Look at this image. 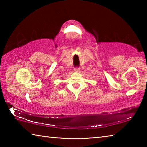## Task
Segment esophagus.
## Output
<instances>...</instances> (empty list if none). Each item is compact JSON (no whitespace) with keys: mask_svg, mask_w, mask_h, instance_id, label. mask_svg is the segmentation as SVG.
Listing matches in <instances>:
<instances>
[{"mask_svg":"<svg viewBox=\"0 0 147 147\" xmlns=\"http://www.w3.org/2000/svg\"><path fill=\"white\" fill-rule=\"evenodd\" d=\"M74 71H76V72H78V71H80V69L78 67H76V68H74Z\"/></svg>","mask_w":147,"mask_h":147,"instance_id":"obj_1","label":"esophagus"}]
</instances>
